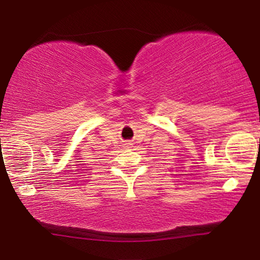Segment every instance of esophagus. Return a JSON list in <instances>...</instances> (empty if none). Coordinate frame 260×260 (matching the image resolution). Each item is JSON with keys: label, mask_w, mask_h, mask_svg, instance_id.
Wrapping results in <instances>:
<instances>
[{"label": "esophagus", "mask_w": 260, "mask_h": 260, "mask_svg": "<svg viewBox=\"0 0 260 260\" xmlns=\"http://www.w3.org/2000/svg\"><path fill=\"white\" fill-rule=\"evenodd\" d=\"M124 145H125V147H126V148H130V147H131V145H133V143H131V142H126V143H125V144H124Z\"/></svg>", "instance_id": "esophagus-1"}]
</instances>
